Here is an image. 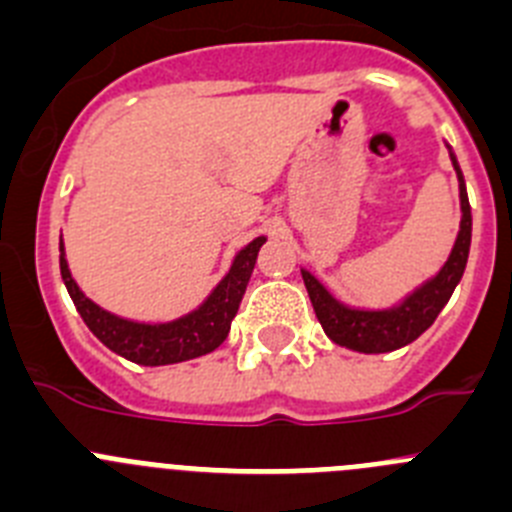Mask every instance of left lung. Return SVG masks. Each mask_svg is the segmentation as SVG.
Listing matches in <instances>:
<instances>
[{
    "mask_svg": "<svg viewBox=\"0 0 512 512\" xmlns=\"http://www.w3.org/2000/svg\"><path fill=\"white\" fill-rule=\"evenodd\" d=\"M449 158L454 170H457L462 219H459V232L457 239H454V247H451L444 265L439 267V273L423 280L421 285H416L411 293H405L393 306L359 308L339 301L316 275L308 273L306 267L301 270L308 298H311V306L316 311V319L321 321L326 336L334 344L362 354L393 352V349L416 342L418 336L434 324L441 308L449 303L451 293H454V288H457L464 275V267H467L469 257V242H472V209H469L467 186H464L462 168H459L457 155H454L451 147Z\"/></svg>",
    "mask_w": 512,
    "mask_h": 512,
    "instance_id": "obj_1",
    "label": "left lung"
}]
</instances>
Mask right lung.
Segmentation results:
<instances>
[{"label":"right lung","instance_id":"1","mask_svg":"<svg viewBox=\"0 0 512 512\" xmlns=\"http://www.w3.org/2000/svg\"><path fill=\"white\" fill-rule=\"evenodd\" d=\"M265 239L267 237L262 234V237L247 242L242 250H237L227 275L211 288L209 296L193 311L170 321L124 319V316H117V313L91 301L84 290L78 288L71 270H68L63 239L61 275L68 288V296L73 298V306L81 313V319L86 321L91 334L104 347H109L119 357L130 359L135 365H176V362H186V359H196L214 352L227 339L232 319L237 316L239 301L245 296V288L250 283L252 270H255L257 252L265 245Z\"/></svg>","mask_w":512,"mask_h":512}]
</instances>
